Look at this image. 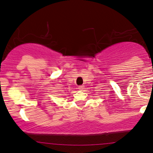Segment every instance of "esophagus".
Segmentation results:
<instances>
[{
    "label": "esophagus",
    "mask_w": 153,
    "mask_h": 153,
    "mask_svg": "<svg viewBox=\"0 0 153 153\" xmlns=\"http://www.w3.org/2000/svg\"><path fill=\"white\" fill-rule=\"evenodd\" d=\"M83 88H84V85H80V86H78L79 90L82 91V90H83Z\"/></svg>",
    "instance_id": "34e87169"
}]
</instances>
